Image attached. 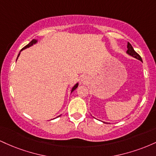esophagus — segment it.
<instances>
[{
  "label": "esophagus",
  "mask_w": 156,
  "mask_h": 156,
  "mask_svg": "<svg viewBox=\"0 0 156 156\" xmlns=\"http://www.w3.org/2000/svg\"><path fill=\"white\" fill-rule=\"evenodd\" d=\"M81 81L83 82V83H87V82L89 81V78L87 77V76H83L81 77Z\"/></svg>",
  "instance_id": "1"
}]
</instances>
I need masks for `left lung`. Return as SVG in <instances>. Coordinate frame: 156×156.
Instances as JSON below:
<instances>
[{
    "mask_svg": "<svg viewBox=\"0 0 156 156\" xmlns=\"http://www.w3.org/2000/svg\"><path fill=\"white\" fill-rule=\"evenodd\" d=\"M127 48H128V51H126L127 54H128L129 55H130V56L133 57V58H136V59L141 61V62H142V59H141L140 55H139L136 53V52L134 51V49L133 48V47H132V45L129 43V42H128V45H127ZM103 122L108 123V122Z\"/></svg>",
    "mask_w": 156,
    "mask_h": 156,
    "instance_id": "left-lung-1",
    "label": "left lung"
}]
</instances>
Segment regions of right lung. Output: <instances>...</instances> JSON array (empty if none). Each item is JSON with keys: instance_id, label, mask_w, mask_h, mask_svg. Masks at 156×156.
<instances>
[{"instance_id": "1", "label": "right lung", "mask_w": 156, "mask_h": 156, "mask_svg": "<svg viewBox=\"0 0 156 156\" xmlns=\"http://www.w3.org/2000/svg\"><path fill=\"white\" fill-rule=\"evenodd\" d=\"M37 42H38V40H37V39H33V40H32L31 42H29V43H28V44H27V45H26V46H25V47H24V48H23L22 50H21V51H20V52H21V51H23V50L26 49V48H28L31 47V46H33V45H34V44H37ZM20 53H19V54H18V55H17V58H18V57H19V55H20ZM78 87V83H76V84H75V86H74V87H73V88H72V89H71V93H72V92H73V91H74V90H76V88H77V87ZM60 116H61V115H59V116H58V117H60Z\"/></svg>"}]
</instances>
